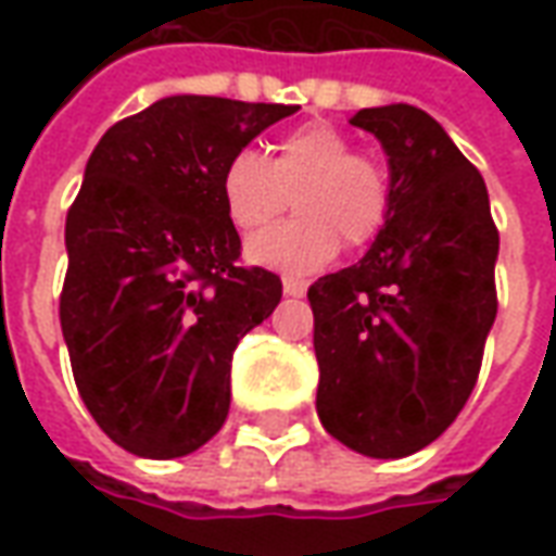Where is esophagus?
<instances>
[{
    "label": "esophagus",
    "instance_id": "esophagus-1",
    "mask_svg": "<svg viewBox=\"0 0 556 556\" xmlns=\"http://www.w3.org/2000/svg\"><path fill=\"white\" fill-rule=\"evenodd\" d=\"M306 289H309V286H306L303 279H294V277L282 279V291H286L289 298H303V294H306Z\"/></svg>",
    "mask_w": 556,
    "mask_h": 556
}]
</instances>
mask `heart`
I'll return each mask as SVG.
<instances>
[{
    "mask_svg": "<svg viewBox=\"0 0 556 556\" xmlns=\"http://www.w3.org/2000/svg\"><path fill=\"white\" fill-rule=\"evenodd\" d=\"M219 195L241 235L265 229L286 205L298 217L279 223L247 247L253 265L282 274H313L349 247L372 241L390 214V175L372 154L354 151L349 134L327 122L294 127L274 157L238 151L223 166Z\"/></svg>",
    "mask_w": 556,
    "mask_h": 556,
    "instance_id": "obj_1",
    "label": "heart"
}]
</instances>
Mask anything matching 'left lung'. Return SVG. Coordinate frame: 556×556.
<instances>
[{
	"instance_id": "8db88e82",
	"label": "left lung",
	"mask_w": 556,
	"mask_h": 556,
	"mask_svg": "<svg viewBox=\"0 0 556 556\" xmlns=\"http://www.w3.org/2000/svg\"><path fill=\"white\" fill-rule=\"evenodd\" d=\"M390 163V214L357 265L309 286L315 408L337 441L402 458L453 426L477 384L494 315L501 235L477 166L429 113L361 110Z\"/></svg>"
}]
</instances>
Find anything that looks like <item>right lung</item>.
<instances>
[{
	"label": "right lung",
	"mask_w": 556,
	"mask_h": 556,
	"mask_svg": "<svg viewBox=\"0 0 556 556\" xmlns=\"http://www.w3.org/2000/svg\"><path fill=\"white\" fill-rule=\"evenodd\" d=\"M298 106L172 94L115 122L67 211L59 298L74 381L118 446L178 458L229 417L231 351L282 282L241 267L219 175Z\"/></svg>",
	"instance_id": "1"
}]
</instances>
